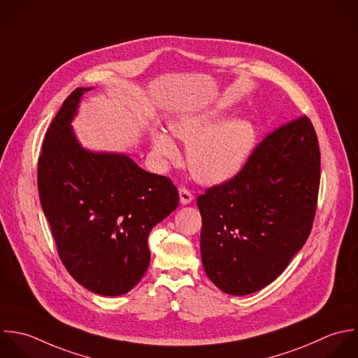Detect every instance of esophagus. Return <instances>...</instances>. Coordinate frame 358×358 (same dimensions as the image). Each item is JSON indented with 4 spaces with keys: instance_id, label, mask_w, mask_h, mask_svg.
Instances as JSON below:
<instances>
[{
    "instance_id": "esophagus-1",
    "label": "esophagus",
    "mask_w": 358,
    "mask_h": 358,
    "mask_svg": "<svg viewBox=\"0 0 358 358\" xmlns=\"http://www.w3.org/2000/svg\"><path fill=\"white\" fill-rule=\"evenodd\" d=\"M192 199H194L192 192H191L188 188L181 187V188H180V201H181V203H182V205H188V203L192 202Z\"/></svg>"
}]
</instances>
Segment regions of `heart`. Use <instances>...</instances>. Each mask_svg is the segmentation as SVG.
Returning a JSON list of instances; mask_svg holds the SVG:
<instances>
[{
	"label": "heart",
	"instance_id": "obj_1",
	"mask_svg": "<svg viewBox=\"0 0 358 358\" xmlns=\"http://www.w3.org/2000/svg\"><path fill=\"white\" fill-rule=\"evenodd\" d=\"M220 121L219 111L181 117L171 122L174 136L188 142L187 164L192 176L205 184H219L234 177L247 163L255 146V129L245 120ZM153 149L157 156L176 160L178 149L171 136L153 131Z\"/></svg>",
	"mask_w": 358,
	"mask_h": 358
}]
</instances>
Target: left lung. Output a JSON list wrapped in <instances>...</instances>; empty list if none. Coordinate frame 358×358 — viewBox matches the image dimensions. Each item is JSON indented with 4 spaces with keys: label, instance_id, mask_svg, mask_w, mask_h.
Masks as SVG:
<instances>
[{
    "label": "left lung",
    "instance_id": "obj_1",
    "mask_svg": "<svg viewBox=\"0 0 358 358\" xmlns=\"http://www.w3.org/2000/svg\"><path fill=\"white\" fill-rule=\"evenodd\" d=\"M321 152L307 115L269 132L244 167L196 199L208 278L227 294L272 283L303 248L315 219Z\"/></svg>",
    "mask_w": 358,
    "mask_h": 358
}]
</instances>
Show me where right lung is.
I'll use <instances>...</instances> for the list:
<instances>
[{"label":"right lung","instance_id":"obj_1","mask_svg":"<svg viewBox=\"0 0 358 358\" xmlns=\"http://www.w3.org/2000/svg\"><path fill=\"white\" fill-rule=\"evenodd\" d=\"M62 103L44 136L37 187L58 257L85 289L121 296L145 275L150 230L178 206L169 177L142 170L124 155L90 153L75 139L71 120L83 92Z\"/></svg>","mask_w":358,"mask_h":358}]
</instances>
